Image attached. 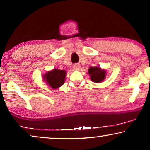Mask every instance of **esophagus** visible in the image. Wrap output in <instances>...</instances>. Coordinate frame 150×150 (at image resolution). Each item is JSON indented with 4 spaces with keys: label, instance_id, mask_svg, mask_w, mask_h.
Masks as SVG:
<instances>
[{
    "label": "esophagus",
    "instance_id": "esophagus-1",
    "mask_svg": "<svg viewBox=\"0 0 150 150\" xmlns=\"http://www.w3.org/2000/svg\"><path fill=\"white\" fill-rule=\"evenodd\" d=\"M80 68H81V66L79 64H75L73 65V69L75 70H79Z\"/></svg>",
    "mask_w": 150,
    "mask_h": 150
}]
</instances>
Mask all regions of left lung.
Segmentation results:
<instances>
[{
  "label": "left lung",
  "mask_w": 150,
  "mask_h": 150,
  "mask_svg": "<svg viewBox=\"0 0 150 150\" xmlns=\"http://www.w3.org/2000/svg\"><path fill=\"white\" fill-rule=\"evenodd\" d=\"M88 71L91 81L94 83H101L105 79L106 71L102 69L100 67H90Z\"/></svg>",
  "instance_id": "8db88e82"
}]
</instances>
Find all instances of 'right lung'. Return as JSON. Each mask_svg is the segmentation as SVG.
I'll list each match as a JSON object with an SVG mask.
<instances>
[{
	"label": "right lung",
	"instance_id": "add662e5",
	"mask_svg": "<svg viewBox=\"0 0 150 150\" xmlns=\"http://www.w3.org/2000/svg\"><path fill=\"white\" fill-rule=\"evenodd\" d=\"M65 77V71L54 69L45 73L43 78L47 84L49 85L52 88L55 89L64 84Z\"/></svg>",
	"mask_w": 150,
	"mask_h": 150
}]
</instances>
